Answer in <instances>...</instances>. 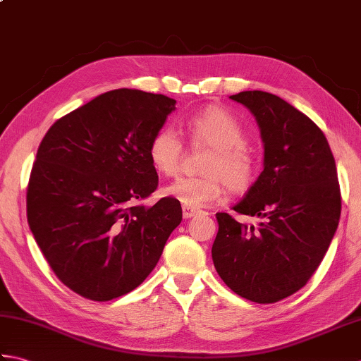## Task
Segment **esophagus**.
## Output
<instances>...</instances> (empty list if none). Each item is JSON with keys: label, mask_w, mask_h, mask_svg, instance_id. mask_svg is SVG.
<instances>
[{"label": "esophagus", "mask_w": 361, "mask_h": 361, "mask_svg": "<svg viewBox=\"0 0 361 361\" xmlns=\"http://www.w3.org/2000/svg\"><path fill=\"white\" fill-rule=\"evenodd\" d=\"M198 212H200V209H198V208H194V206L183 204V217H185V219L194 217V216H197Z\"/></svg>", "instance_id": "1"}]
</instances>
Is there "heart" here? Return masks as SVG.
I'll use <instances>...</instances> for the list:
<instances>
[{"instance_id":"heart-1","label":"heart","mask_w":361,"mask_h":361,"mask_svg":"<svg viewBox=\"0 0 361 361\" xmlns=\"http://www.w3.org/2000/svg\"><path fill=\"white\" fill-rule=\"evenodd\" d=\"M192 141L211 147L200 176H181L164 188V194L188 206H204L219 200L228 186L233 192L247 190L256 175V163L247 145V132L234 114L208 106L188 119ZM149 159L163 175H175L183 159V142L171 127H163L149 142Z\"/></svg>"}]
</instances>
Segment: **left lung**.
<instances>
[{
    "label": "left lung",
    "instance_id": "left-lung-1",
    "mask_svg": "<svg viewBox=\"0 0 361 361\" xmlns=\"http://www.w3.org/2000/svg\"><path fill=\"white\" fill-rule=\"evenodd\" d=\"M256 118L264 171L233 209L217 212L212 260L234 293L271 304L296 293L326 256L341 214L336 166L324 133L293 105L265 91L229 96Z\"/></svg>",
    "mask_w": 361,
    "mask_h": 361
}]
</instances>
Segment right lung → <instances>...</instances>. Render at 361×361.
I'll use <instances>...</instances> for the list:
<instances>
[{"mask_svg": "<svg viewBox=\"0 0 361 361\" xmlns=\"http://www.w3.org/2000/svg\"><path fill=\"white\" fill-rule=\"evenodd\" d=\"M176 101L119 88L54 122L37 150L26 208L34 239L68 288L110 301L147 278L181 224L178 200H141L158 186L149 142Z\"/></svg>", "mask_w": 361, "mask_h": 361, "instance_id": "obj_1", "label": "right lung"}]
</instances>
